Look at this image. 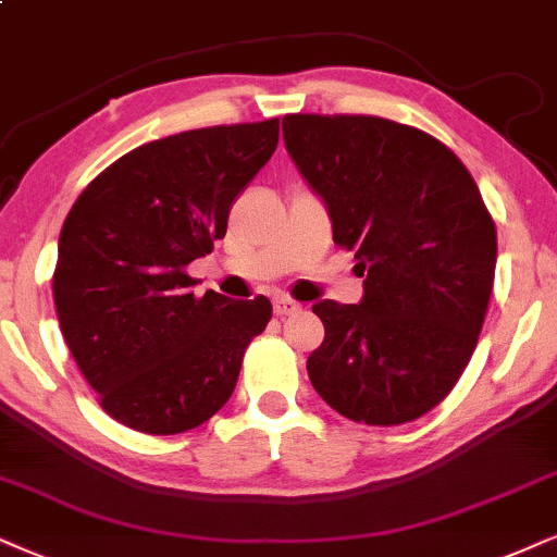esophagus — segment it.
Returning <instances> with one entry per match:
<instances>
[{"label":"esophagus","mask_w":557,"mask_h":557,"mask_svg":"<svg viewBox=\"0 0 557 557\" xmlns=\"http://www.w3.org/2000/svg\"><path fill=\"white\" fill-rule=\"evenodd\" d=\"M300 311V302H295L290 298H277L274 300V313L280 315V319H285V315H293Z\"/></svg>","instance_id":"obj_1"}]
</instances>
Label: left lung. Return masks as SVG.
Returning a JSON list of instances; mask_svg holds the SVG:
<instances>
[{"instance_id": "left-lung-1", "label": "left lung", "mask_w": 557, "mask_h": 557, "mask_svg": "<svg viewBox=\"0 0 557 557\" xmlns=\"http://www.w3.org/2000/svg\"><path fill=\"white\" fill-rule=\"evenodd\" d=\"M283 138L355 251L360 306L323 300L308 377L357 424L398 426L442 404L481 336L496 223L455 151L375 115H285Z\"/></svg>"}]
</instances>
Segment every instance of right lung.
Here are the masks:
<instances>
[{"label":"right lung","mask_w":557,"mask_h":557,"mask_svg":"<svg viewBox=\"0 0 557 557\" xmlns=\"http://www.w3.org/2000/svg\"><path fill=\"white\" fill-rule=\"evenodd\" d=\"M280 121L213 125L138 146L97 174L63 221L53 300L97 400L144 434L221 411L272 302L195 295L187 264L226 236L236 195L277 149Z\"/></svg>","instance_id":"right-lung-1"}]
</instances>
